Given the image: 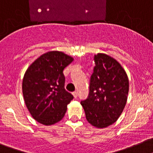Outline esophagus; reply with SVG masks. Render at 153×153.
I'll return each mask as SVG.
<instances>
[{
    "instance_id": "34e87169",
    "label": "esophagus",
    "mask_w": 153,
    "mask_h": 153,
    "mask_svg": "<svg viewBox=\"0 0 153 153\" xmlns=\"http://www.w3.org/2000/svg\"><path fill=\"white\" fill-rule=\"evenodd\" d=\"M72 94H73V96H74V97H75V98H76L77 96H78V94H77L76 91H74L73 93H72Z\"/></svg>"
}]
</instances>
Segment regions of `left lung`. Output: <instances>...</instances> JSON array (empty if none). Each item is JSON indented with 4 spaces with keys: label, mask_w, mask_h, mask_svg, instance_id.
Here are the masks:
<instances>
[{
    "label": "left lung",
    "mask_w": 153,
    "mask_h": 153,
    "mask_svg": "<svg viewBox=\"0 0 153 153\" xmlns=\"http://www.w3.org/2000/svg\"><path fill=\"white\" fill-rule=\"evenodd\" d=\"M95 66L90 80L89 94L81 104L89 123L105 128L117 120L124 109L129 79L121 65L104 53L94 56Z\"/></svg>",
    "instance_id": "1"
}]
</instances>
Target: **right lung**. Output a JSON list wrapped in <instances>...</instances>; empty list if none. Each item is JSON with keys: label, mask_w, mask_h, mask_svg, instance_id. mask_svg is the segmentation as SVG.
Returning a JSON list of instances; mask_svg holds the SVG:
<instances>
[{"label": "right lung", "mask_w": 153, "mask_h": 153, "mask_svg": "<svg viewBox=\"0 0 153 153\" xmlns=\"http://www.w3.org/2000/svg\"><path fill=\"white\" fill-rule=\"evenodd\" d=\"M59 51L44 53L30 65L22 83L27 109L34 120L46 126L64 117L73 96L65 89L63 70L73 61Z\"/></svg>", "instance_id": "obj_1"}]
</instances>
